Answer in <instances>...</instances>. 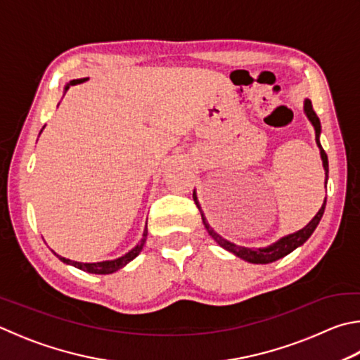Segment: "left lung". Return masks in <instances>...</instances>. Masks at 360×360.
I'll use <instances>...</instances> for the list:
<instances>
[{"mask_svg": "<svg viewBox=\"0 0 360 360\" xmlns=\"http://www.w3.org/2000/svg\"><path fill=\"white\" fill-rule=\"evenodd\" d=\"M304 112L307 115V117H309L310 122L313 124V127H315V136H316V145L319 148V154H321V160H323V167H324V172H326V184H328V178H329V162H328V154L324 153V149L321 146V143H319V134H321V122H319V117L316 116L315 110H313L311 107V102L309 99H305L304 102ZM193 201L195 205H197V207L200 209V214H201V219H202V224H205L207 233L211 234L212 239L217 243L220 247H224L225 250L231 252L236 255V257L243 258L245 261H248V263H253V264H267V263H274V261H277L280 258L286 257V255L291 253L294 248H297L302 245L307 239H309L311 236V233L315 231V228L318 226L319 220H321L323 214H324V209H326V198H324V202L321 209H319L318 214L313 217L309 224H307L302 230H299L296 233L292 234H288V236H285L282 239H278L277 243H274L272 245H267V247H263V248H250V247H243V245H236L230 243V240H226L220 236V234L215 233L211 225L207 224V220L205 217V214H202L201 211V206L198 202V198H197V193H195L193 191Z\"/></svg>", "mask_w": 360, "mask_h": 360, "instance_id": "1", "label": "left lung"}]
</instances>
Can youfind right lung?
Returning a JSON list of instances; mask_svg holds the SVG:
<instances>
[{"label":"right lung","instance_id":"obj_1","mask_svg":"<svg viewBox=\"0 0 360 360\" xmlns=\"http://www.w3.org/2000/svg\"><path fill=\"white\" fill-rule=\"evenodd\" d=\"M88 78H77V80H70L66 86H64V91H68L70 86H75V84H80L83 82H86ZM146 236H148V225L145 226V231H143V238L139 244H136L132 250H129L126 255H122V257L116 258V259H108V261H101V263H80V261H72L64 257H60V255L55 253L58 258H60L63 263L70 264L77 267V269H82L84 272H89V274H102V276H105V274H113L117 269H121V267L126 266L127 263H130L134 258H136L140 255V252L143 250V245L146 243Z\"/></svg>","mask_w":360,"mask_h":360}]
</instances>
